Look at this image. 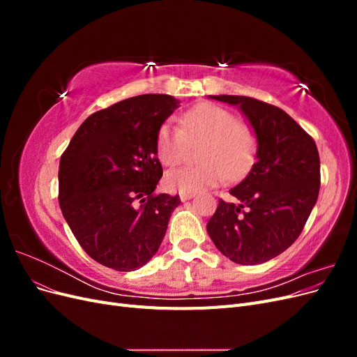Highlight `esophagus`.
Listing matches in <instances>:
<instances>
[{
    "label": "esophagus",
    "mask_w": 357,
    "mask_h": 357,
    "mask_svg": "<svg viewBox=\"0 0 357 357\" xmlns=\"http://www.w3.org/2000/svg\"><path fill=\"white\" fill-rule=\"evenodd\" d=\"M195 197V193H190V192H186V193H180V199L181 201H188L190 198Z\"/></svg>",
    "instance_id": "obj_1"
}]
</instances>
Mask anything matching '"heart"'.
Wrapping results in <instances>:
<instances>
[{"label": "heart", "instance_id": "b5f03b06", "mask_svg": "<svg viewBox=\"0 0 357 357\" xmlns=\"http://www.w3.org/2000/svg\"><path fill=\"white\" fill-rule=\"evenodd\" d=\"M197 167H183L167 172L165 188L171 192L195 193L229 180L241 178L256 158L257 138L252 126L240 122L222 105L201 102L180 117V126L160 125L156 153L167 167L185 160L190 144L202 143Z\"/></svg>", "mask_w": 357, "mask_h": 357}]
</instances>
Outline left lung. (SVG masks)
<instances>
[{
  "mask_svg": "<svg viewBox=\"0 0 357 357\" xmlns=\"http://www.w3.org/2000/svg\"><path fill=\"white\" fill-rule=\"evenodd\" d=\"M211 98L238 105L257 137L256 162L231 189L240 204L219 201L207 223L214 245L240 265H257L278 256L296 241L320 190L317 146L278 107L250 96Z\"/></svg>",
  "mask_w": 357,
  "mask_h": 357,
  "instance_id": "left-lung-1",
  "label": "left lung"
}]
</instances>
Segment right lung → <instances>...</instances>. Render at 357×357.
Segmentation results:
<instances>
[{
    "instance_id": "right-lung-1",
    "label": "right lung",
    "mask_w": 357,
    "mask_h": 357,
    "mask_svg": "<svg viewBox=\"0 0 357 357\" xmlns=\"http://www.w3.org/2000/svg\"><path fill=\"white\" fill-rule=\"evenodd\" d=\"M178 107L171 95L146 93L95 112L59 162V205L75 240L114 271L146 265L164 240L180 197L155 193L160 125Z\"/></svg>"
}]
</instances>
